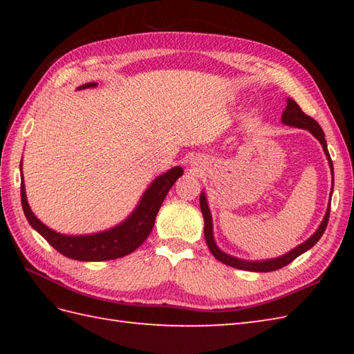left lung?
I'll list each match as a JSON object with an SVG mask.
<instances>
[{
    "label": "left lung",
    "mask_w": 354,
    "mask_h": 354,
    "mask_svg": "<svg viewBox=\"0 0 354 354\" xmlns=\"http://www.w3.org/2000/svg\"><path fill=\"white\" fill-rule=\"evenodd\" d=\"M281 122L284 124H289V126L301 127V129H309L315 135V137L319 140V142L322 145V149H324V152H326V155L328 158L330 167H332V171H333V162H332V160H330V153H328V150H327V142H326V138H324V132H322L321 126L317 122H315L312 117L304 114L303 109L298 106L297 102L288 99V106H286V109L283 112ZM199 201H201V212H202V216H204V222H205L204 236H205V242H207V245L209 248V251H212V254L214 255L217 260L225 263V265L232 266V268H237V269H243V270H252V272H270V270H277V269H280V268L288 266L289 263H292L293 260L298 257V255H301L307 250H310V248L318 242V240L321 239V236L324 234V231L327 228V223H328V217H330V207H328L327 208V213L324 216V221L321 222L317 232H315V234L309 240H306L304 243L297 246L295 250H292L290 252L283 255V257L266 260V261H246V260H239L236 257H231V255L222 252L219 248L216 246L214 239H213L212 214H209V209H208L207 199L204 196V193L201 194V199Z\"/></svg>",
    "instance_id": "left-lung-1"
}]
</instances>
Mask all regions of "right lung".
<instances>
[{
    "mask_svg": "<svg viewBox=\"0 0 354 354\" xmlns=\"http://www.w3.org/2000/svg\"><path fill=\"white\" fill-rule=\"evenodd\" d=\"M97 84L82 85L79 89L93 88ZM184 170L181 167H173L164 175L158 176L155 181L150 184L147 192L142 194L140 205L137 209L118 227L108 230L99 234L91 236H65L50 230L48 227L37 219L28 207L26 198L24 183L21 178V204L28 223L39 232V234L47 240V242L55 248L56 251L73 260L80 261H103L120 259L124 255L133 252L137 248L145 242L147 236L152 231L155 225V217L160 212L164 198L167 196L171 185L176 183L179 176H183Z\"/></svg>",
    "mask_w": 354,
    "mask_h": 354,
    "instance_id": "1",
    "label": "right lung"
}]
</instances>
